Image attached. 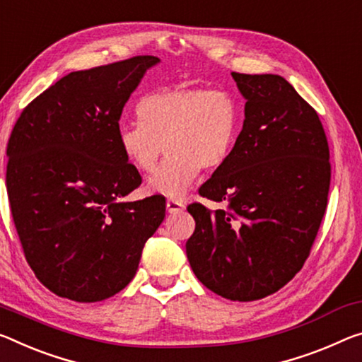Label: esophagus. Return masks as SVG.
<instances>
[{
    "instance_id": "esophagus-1",
    "label": "esophagus",
    "mask_w": 362,
    "mask_h": 362,
    "mask_svg": "<svg viewBox=\"0 0 362 362\" xmlns=\"http://www.w3.org/2000/svg\"><path fill=\"white\" fill-rule=\"evenodd\" d=\"M165 208H168L169 214H177V212H182L185 209V204L182 202H175V199H169V202L165 203Z\"/></svg>"
}]
</instances>
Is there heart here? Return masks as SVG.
<instances>
[{
    "mask_svg": "<svg viewBox=\"0 0 362 362\" xmlns=\"http://www.w3.org/2000/svg\"><path fill=\"white\" fill-rule=\"evenodd\" d=\"M136 112L141 122L117 130L120 153L136 170L151 174L165 150L169 159L146 190L170 199L185 197L202 168L214 170L226 163L240 124L238 103L226 90H158L143 96Z\"/></svg>",
    "mask_w": 362,
    "mask_h": 362,
    "instance_id": "1",
    "label": "heart"
}]
</instances>
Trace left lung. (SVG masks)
Segmentation results:
<instances>
[{
    "label": "left lung",
    "instance_id": "1",
    "mask_svg": "<svg viewBox=\"0 0 362 362\" xmlns=\"http://www.w3.org/2000/svg\"><path fill=\"white\" fill-rule=\"evenodd\" d=\"M243 129L199 194L226 209L190 204L187 257L206 288L255 301L288 284L309 256L330 187L329 143L317 112L284 77L232 72Z\"/></svg>",
    "mask_w": 362,
    "mask_h": 362
}]
</instances>
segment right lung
Instances as JSON below:
<instances>
[{"label": "right lung", "mask_w": 362, "mask_h": 362, "mask_svg": "<svg viewBox=\"0 0 362 362\" xmlns=\"http://www.w3.org/2000/svg\"><path fill=\"white\" fill-rule=\"evenodd\" d=\"M156 56L67 74L24 111L8 143L6 187L25 259L57 296H114L135 277L165 199L122 198L141 177L117 145L119 120Z\"/></svg>", "instance_id": "right-lung-1"}]
</instances>
